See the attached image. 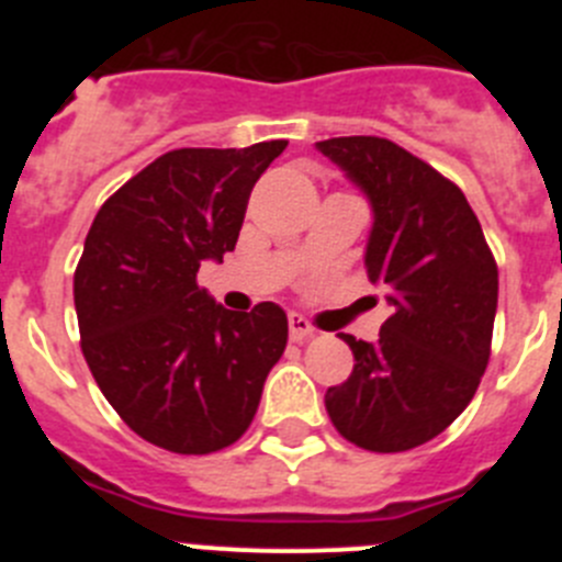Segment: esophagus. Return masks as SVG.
<instances>
[{
    "instance_id": "esophagus-1",
    "label": "esophagus",
    "mask_w": 562,
    "mask_h": 562,
    "mask_svg": "<svg viewBox=\"0 0 562 562\" xmlns=\"http://www.w3.org/2000/svg\"><path fill=\"white\" fill-rule=\"evenodd\" d=\"M312 335H315V329H312V324L306 321V317L290 315V337H292V340H295V342L310 340Z\"/></svg>"
}]
</instances>
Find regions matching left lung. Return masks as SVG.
<instances>
[{
  "label": "left lung",
  "instance_id": "obj_1",
  "mask_svg": "<svg viewBox=\"0 0 562 562\" xmlns=\"http://www.w3.org/2000/svg\"><path fill=\"white\" fill-rule=\"evenodd\" d=\"M315 148L369 200L366 272L391 306L374 342L342 335L355 369L326 391V411L357 448H419L479 389L493 342L498 267L464 193L428 162L366 134Z\"/></svg>",
  "mask_w": 562,
  "mask_h": 562
}]
</instances>
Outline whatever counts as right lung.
<instances>
[{
    "mask_svg": "<svg viewBox=\"0 0 562 562\" xmlns=\"http://www.w3.org/2000/svg\"><path fill=\"white\" fill-rule=\"evenodd\" d=\"M286 140L177 148L98 211L76 270L81 349L128 428L162 450L205 456L250 428L286 346L272 301L231 312L196 284L236 247L247 200Z\"/></svg>",
    "mask_w": 562,
    "mask_h": 562,
    "instance_id": "add662e5",
    "label": "right lung"
}]
</instances>
